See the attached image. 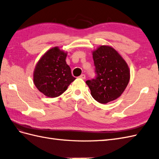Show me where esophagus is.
Masks as SVG:
<instances>
[{
    "instance_id": "34e87169",
    "label": "esophagus",
    "mask_w": 159,
    "mask_h": 159,
    "mask_svg": "<svg viewBox=\"0 0 159 159\" xmlns=\"http://www.w3.org/2000/svg\"><path fill=\"white\" fill-rule=\"evenodd\" d=\"M79 77L80 78V79H85L86 76H85V74H81V75H80Z\"/></svg>"
}]
</instances>
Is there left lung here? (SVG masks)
I'll return each instance as SVG.
<instances>
[{
  "label": "left lung",
  "instance_id": "left-lung-1",
  "mask_svg": "<svg viewBox=\"0 0 159 159\" xmlns=\"http://www.w3.org/2000/svg\"><path fill=\"white\" fill-rule=\"evenodd\" d=\"M96 76L87 80L92 97L107 104L119 98L130 80L127 63L112 47L101 46L93 52Z\"/></svg>",
  "mask_w": 159,
  "mask_h": 159
}]
</instances>
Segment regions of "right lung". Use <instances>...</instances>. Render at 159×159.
I'll return each mask as SVG.
<instances>
[{
    "label": "right lung",
    "instance_id": "obj_1",
    "mask_svg": "<svg viewBox=\"0 0 159 159\" xmlns=\"http://www.w3.org/2000/svg\"><path fill=\"white\" fill-rule=\"evenodd\" d=\"M67 53L58 47L50 49L39 59L33 81L39 92L49 98L59 96L76 79L66 61Z\"/></svg>",
    "mask_w": 159,
    "mask_h": 159
}]
</instances>
